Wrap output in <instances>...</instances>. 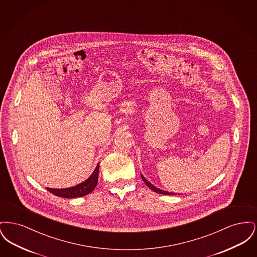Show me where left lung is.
I'll return each mask as SVG.
<instances>
[{
	"mask_svg": "<svg viewBox=\"0 0 257 257\" xmlns=\"http://www.w3.org/2000/svg\"><path fill=\"white\" fill-rule=\"evenodd\" d=\"M142 178H143V180L145 181V183L147 184V186L149 187V189H151L152 191H154V192H156V193H158V194H162V195H169V196H171V195H175L174 193H169V192H166V191H162V190H160L158 188H156L155 186H153L152 184L149 183L148 181H147V179L142 175Z\"/></svg>",
	"mask_w": 257,
	"mask_h": 257,
	"instance_id": "obj_1",
	"label": "left lung"
}]
</instances>
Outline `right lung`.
<instances>
[{
	"mask_svg": "<svg viewBox=\"0 0 257 257\" xmlns=\"http://www.w3.org/2000/svg\"><path fill=\"white\" fill-rule=\"evenodd\" d=\"M98 172H99V165L90 175V177L83 183L79 184L72 188L67 189H51L47 188L50 193L57 196H61L64 198H74L79 196H84L91 193L96 187L98 182Z\"/></svg>",
	"mask_w": 257,
	"mask_h": 257,
	"instance_id": "right-lung-1",
	"label": "right lung"
}]
</instances>
